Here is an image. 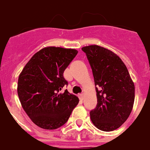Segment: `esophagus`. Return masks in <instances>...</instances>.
Wrapping results in <instances>:
<instances>
[{
  "label": "esophagus",
  "instance_id": "1",
  "mask_svg": "<svg viewBox=\"0 0 150 150\" xmlns=\"http://www.w3.org/2000/svg\"><path fill=\"white\" fill-rule=\"evenodd\" d=\"M79 98H80V100H83V94H81L79 95Z\"/></svg>",
  "mask_w": 150,
  "mask_h": 150
}]
</instances>
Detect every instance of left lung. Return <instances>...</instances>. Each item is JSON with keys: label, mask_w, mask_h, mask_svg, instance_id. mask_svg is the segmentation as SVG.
Returning a JSON list of instances; mask_svg holds the SVG:
<instances>
[{"label": "left lung", "mask_w": 150, "mask_h": 150, "mask_svg": "<svg viewBox=\"0 0 150 150\" xmlns=\"http://www.w3.org/2000/svg\"><path fill=\"white\" fill-rule=\"evenodd\" d=\"M91 67L98 104L90 112L92 123L101 131L118 129L131 114L135 85L126 66L115 52L98 45L84 46Z\"/></svg>", "instance_id": "left-lung-1"}]
</instances>
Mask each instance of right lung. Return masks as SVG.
<instances>
[{"mask_svg": "<svg viewBox=\"0 0 150 150\" xmlns=\"http://www.w3.org/2000/svg\"><path fill=\"white\" fill-rule=\"evenodd\" d=\"M78 51L48 46L35 53L18 76V95L32 122L44 129H56L65 124L79 102L67 90L63 72Z\"/></svg>", "mask_w": 150, "mask_h": 150, "instance_id": "1", "label": "right lung"}]
</instances>
